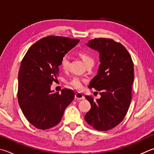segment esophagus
<instances>
[{
	"label": "esophagus",
	"instance_id": "esophagus-1",
	"mask_svg": "<svg viewBox=\"0 0 154 154\" xmlns=\"http://www.w3.org/2000/svg\"><path fill=\"white\" fill-rule=\"evenodd\" d=\"M75 98L77 100H82L85 98V97L83 96V94L81 93H77L75 96Z\"/></svg>",
	"mask_w": 154,
	"mask_h": 154
}]
</instances>
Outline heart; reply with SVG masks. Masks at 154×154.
Returning a JSON list of instances; mask_svg holds the SVG:
<instances>
[{"instance_id": "1", "label": "heart", "mask_w": 154, "mask_h": 154, "mask_svg": "<svg viewBox=\"0 0 154 154\" xmlns=\"http://www.w3.org/2000/svg\"><path fill=\"white\" fill-rule=\"evenodd\" d=\"M81 57L85 64V65L90 63H94V58L90 55L87 54L85 52H80ZM70 64V57L69 54H65L61 58L60 66L63 69H67ZM69 84L73 87L76 89H81L83 88V80L79 77H74L69 82Z\"/></svg>"}]
</instances>
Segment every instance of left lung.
I'll return each instance as SVG.
<instances>
[{
  "label": "left lung",
  "instance_id": "1",
  "mask_svg": "<svg viewBox=\"0 0 154 154\" xmlns=\"http://www.w3.org/2000/svg\"><path fill=\"white\" fill-rule=\"evenodd\" d=\"M87 46L100 53V65L89 88L100 91L101 97L85 98L91 109L85 120L95 129L106 131L121 123L127 114L132 96L134 68L132 58L121 43L110 38H95Z\"/></svg>",
  "mask_w": 154,
  "mask_h": 154
}]
</instances>
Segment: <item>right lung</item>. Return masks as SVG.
Returning a JSON list of instances; mask_svg holds the SVG:
<instances>
[{"label": "right lung", "instance_id": "right-lung-1", "mask_svg": "<svg viewBox=\"0 0 154 154\" xmlns=\"http://www.w3.org/2000/svg\"><path fill=\"white\" fill-rule=\"evenodd\" d=\"M79 40L49 35L27 50L18 75L17 98L22 112L38 129L52 128L60 122L66 108L75 97L70 89L61 93L50 90L59 75L61 58Z\"/></svg>", "mask_w": 154, "mask_h": 154}]
</instances>
